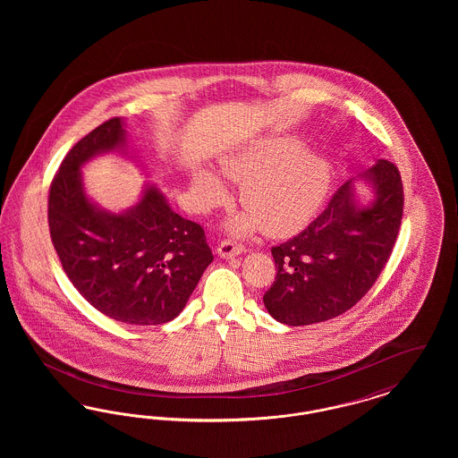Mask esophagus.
Returning a JSON list of instances; mask_svg holds the SVG:
<instances>
[{"label": "esophagus", "instance_id": "esophagus-1", "mask_svg": "<svg viewBox=\"0 0 458 458\" xmlns=\"http://www.w3.org/2000/svg\"><path fill=\"white\" fill-rule=\"evenodd\" d=\"M216 252H218L219 258L230 259V258H235V256L243 254V252H245V247L240 245L237 242H233V240H223V242L219 243Z\"/></svg>", "mask_w": 458, "mask_h": 458}]
</instances>
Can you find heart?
<instances>
[{
	"label": "heart",
	"mask_w": 458,
	"mask_h": 458,
	"mask_svg": "<svg viewBox=\"0 0 458 458\" xmlns=\"http://www.w3.org/2000/svg\"><path fill=\"white\" fill-rule=\"evenodd\" d=\"M219 170L242 182L240 202L250 213L230 223L237 233L262 230L273 237L299 232L318 213L331 185L333 168L327 156L304 149L297 137H261L226 154ZM192 192L200 208L216 206L225 187L216 174L202 170Z\"/></svg>",
	"instance_id": "1"
}]
</instances>
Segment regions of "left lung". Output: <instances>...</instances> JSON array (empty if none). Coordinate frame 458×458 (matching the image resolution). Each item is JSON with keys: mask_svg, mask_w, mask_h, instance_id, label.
<instances>
[{"mask_svg": "<svg viewBox=\"0 0 458 458\" xmlns=\"http://www.w3.org/2000/svg\"><path fill=\"white\" fill-rule=\"evenodd\" d=\"M369 183L368 203L356 182ZM403 213L398 168L377 159L350 178L302 233L271 249L276 278L262 301L271 318L288 327L327 321L368 292L392 256Z\"/></svg>", "mask_w": 458, "mask_h": 458, "instance_id": "8db88e82", "label": "left lung"}]
</instances>
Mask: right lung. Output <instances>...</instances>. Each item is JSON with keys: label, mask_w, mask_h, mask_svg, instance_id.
<instances>
[{"label": "right lung", "mask_w": 458, "mask_h": 458, "mask_svg": "<svg viewBox=\"0 0 458 458\" xmlns=\"http://www.w3.org/2000/svg\"><path fill=\"white\" fill-rule=\"evenodd\" d=\"M108 153L135 161L123 118L105 122L66 154L49 189L51 240L66 276L99 312L127 325H165L183 310L213 252L200 225L176 215L153 183L120 213L92 200L81 170Z\"/></svg>", "instance_id": "1"}]
</instances>
